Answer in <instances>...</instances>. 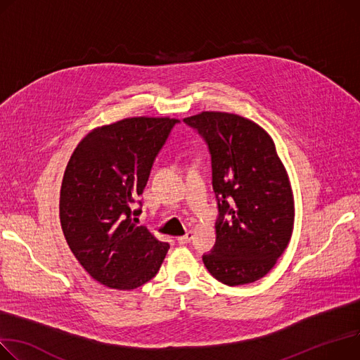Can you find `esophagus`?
<instances>
[{
	"instance_id": "obj_1",
	"label": "esophagus",
	"mask_w": 360,
	"mask_h": 360,
	"mask_svg": "<svg viewBox=\"0 0 360 360\" xmlns=\"http://www.w3.org/2000/svg\"><path fill=\"white\" fill-rule=\"evenodd\" d=\"M193 236H194L193 231H188L185 236L178 237V243H179V245H186V243H189L191 240H193Z\"/></svg>"
}]
</instances>
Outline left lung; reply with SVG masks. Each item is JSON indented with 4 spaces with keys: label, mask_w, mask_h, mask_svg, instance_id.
Segmentation results:
<instances>
[{
    "label": "left lung",
    "mask_w": 360,
    "mask_h": 360,
    "mask_svg": "<svg viewBox=\"0 0 360 360\" xmlns=\"http://www.w3.org/2000/svg\"><path fill=\"white\" fill-rule=\"evenodd\" d=\"M184 123L208 148L219 208L217 237L204 265L229 286L255 282L274 268L294 227L292 191L274 141L236 114L204 111Z\"/></svg>",
    "instance_id": "left-lung-1"
}]
</instances>
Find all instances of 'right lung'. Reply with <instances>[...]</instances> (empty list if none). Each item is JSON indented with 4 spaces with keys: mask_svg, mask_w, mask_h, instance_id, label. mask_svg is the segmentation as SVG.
<instances>
[{
    "mask_svg": "<svg viewBox=\"0 0 360 360\" xmlns=\"http://www.w3.org/2000/svg\"><path fill=\"white\" fill-rule=\"evenodd\" d=\"M175 118L134 117L88 133L60 188V224L82 268L112 290H136L159 271L169 243L137 226L153 163ZM139 208L134 210V204Z\"/></svg>",
    "mask_w": 360,
    "mask_h": 360,
    "instance_id": "1",
    "label": "right lung"
}]
</instances>
